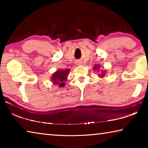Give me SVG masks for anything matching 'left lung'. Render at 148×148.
Returning a JSON list of instances; mask_svg holds the SVG:
<instances>
[{
	"instance_id": "obj_1",
	"label": "left lung",
	"mask_w": 148,
	"mask_h": 148,
	"mask_svg": "<svg viewBox=\"0 0 148 148\" xmlns=\"http://www.w3.org/2000/svg\"><path fill=\"white\" fill-rule=\"evenodd\" d=\"M100 67H101V66H100V65H98V64H96V65H95V66L93 67V69H94V71H96V70H97V69H99ZM105 73H106V72H105V71H102V72H101V74H99V77H103L104 76H105Z\"/></svg>"
}]
</instances>
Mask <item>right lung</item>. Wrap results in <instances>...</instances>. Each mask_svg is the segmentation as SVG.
<instances>
[{
	"mask_svg": "<svg viewBox=\"0 0 148 148\" xmlns=\"http://www.w3.org/2000/svg\"><path fill=\"white\" fill-rule=\"evenodd\" d=\"M70 69L59 70L54 72L51 77V81L56 86H58L59 87H63L65 86L64 82L67 79Z\"/></svg>",
	"mask_w": 148,
	"mask_h": 148,
	"instance_id": "right-lung-1",
	"label": "right lung"
}]
</instances>
